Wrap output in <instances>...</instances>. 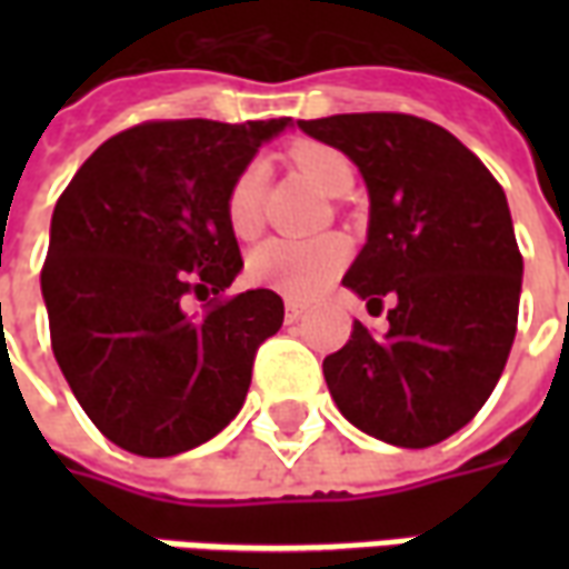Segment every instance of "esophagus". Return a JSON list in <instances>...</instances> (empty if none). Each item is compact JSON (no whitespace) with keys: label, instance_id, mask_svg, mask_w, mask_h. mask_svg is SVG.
Here are the masks:
<instances>
[{"label":"esophagus","instance_id":"1","mask_svg":"<svg viewBox=\"0 0 569 569\" xmlns=\"http://www.w3.org/2000/svg\"><path fill=\"white\" fill-rule=\"evenodd\" d=\"M301 313H305V305H301V301H296V298H286V320L289 322L298 320Z\"/></svg>","mask_w":569,"mask_h":569}]
</instances>
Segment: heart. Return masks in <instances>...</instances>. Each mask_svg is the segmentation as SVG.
<instances>
[{"mask_svg": "<svg viewBox=\"0 0 569 569\" xmlns=\"http://www.w3.org/2000/svg\"><path fill=\"white\" fill-rule=\"evenodd\" d=\"M292 158L305 173L329 194L350 191L357 170L345 151L320 142H305L292 149ZM264 182L268 170L261 161H249L231 179L224 191V222L240 240L259 234L261 210H264ZM350 259V243L341 234H322L298 240V237H268L249 252V280L264 289H277L289 298H310L332 283Z\"/></svg>", "mask_w": 569, "mask_h": 569, "instance_id": "obj_1", "label": "heart"}]
</instances>
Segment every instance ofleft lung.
<instances>
[{
  "label": "left lung",
  "mask_w": 569,
  "mask_h": 569,
  "mask_svg": "<svg viewBox=\"0 0 569 569\" xmlns=\"http://www.w3.org/2000/svg\"><path fill=\"white\" fill-rule=\"evenodd\" d=\"M341 149L369 186V240L350 286L387 310L383 338L353 322L322 359L335 406L399 448H429L476 418L518 329L525 261L500 182L453 133L406 112L298 121Z\"/></svg>",
  "instance_id": "1"
}]
</instances>
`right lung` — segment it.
Returning <instances> with one entry per match:
<instances>
[{
  "label": "right lung",
  "instance_id": "1",
  "mask_svg": "<svg viewBox=\"0 0 569 569\" xmlns=\"http://www.w3.org/2000/svg\"><path fill=\"white\" fill-rule=\"evenodd\" d=\"M289 121H142L93 151L57 200L42 264L51 347L118 448L173 457L243 406L283 298L224 296L243 268L224 191ZM191 295L208 301L200 315L187 313Z\"/></svg>",
  "mask_w": 569,
  "mask_h": 569
}]
</instances>
